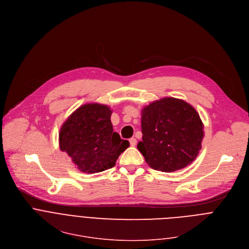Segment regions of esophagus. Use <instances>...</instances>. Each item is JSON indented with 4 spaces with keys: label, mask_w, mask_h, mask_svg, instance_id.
<instances>
[{
    "label": "esophagus",
    "mask_w": 249,
    "mask_h": 249,
    "mask_svg": "<svg viewBox=\"0 0 249 249\" xmlns=\"http://www.w3.org/2000/svg\"><path fill=\"white\" fill-rule=\"evenodd\" d=\"M129 142H130V144H131L132 146H135V145L137 144V140H136L135 138H131V139L129 140Z\"/></svg>",
    "instance_id": "esophagus-1"
}]
</instances>
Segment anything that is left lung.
I'll return each mask as SVG.
<instances>
[{"label":"left lung","mask_w":249,"mask_h":249,"mask_svg":"<svg viewBox=\"0 0 249 249\" xmlns=\"http://www.w3.org/2000/svg\"><path fill=\"white\" fill-rule=\"evenodd\" d=\"M142 141L138 148L148 166L174 172L191 164L197 156L203 139V124L188 103L164 98L142 111Z\"/></svg>","instance_id":"left-lung-1"}]
</instances>
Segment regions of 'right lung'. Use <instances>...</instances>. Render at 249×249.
Wrapping results in <instances>:
<instances>
[{
  "mask_svg": "<svg viewBox=\"0 0 249 249\" xmlns=\"http://www.w3.org/2000/svg\"><path fill=\"white\" fill-rule=\"evenodd\" d=\"M107 106L87 104L76 109L59 132V147L81 172L99 173L112 168L129 142L113 132Z\"/></svg>",
  "mask_w": 249,
  "mask_h": 249,
  "instance_id": "add662e5",
  "label": "right lung"
}]
</instances>
